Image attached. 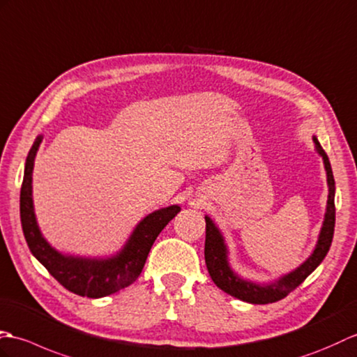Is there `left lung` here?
Returning a JSON list of instances; mask_svg holds the SVG:
<instances>
[{
    "mask_svg": "<svg viewBox=\"0 0 357 357\" xmlns=\"http://www.w3.org/2000/svg\"><path fill=\"white\" fill-rule=\"evenodd\" d=\"M314 149L322 157L324 168L327 174V186H328V199L326 215L321 226L318 235V241L314 244L312 250L303 264H299L291 272L281 275L280 278L268 282H257L248 278H243L236 273L229 263V248L225 240L223 232L220 227L213 223V220L209 215H204L206 220V243H204V259L206 267L211 275L212 281L215 286L226 291L236 299L244 301L249 304H271L276 303L282 298H286L291 290H295L301 282H303L308 275H310L316 267H318L322 259L326 258L328 249L331 245L335 234V177L331 171V165L328 157L324 151L319 140L313 136Z\"/></svg>",
    "mask_w": 357,
    "mask_h": 357,
    "instance_id": "1",
    "label": "left lung"
}]
</instances>
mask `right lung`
Instances as JSON below:
<instances>
[{"label":"right lung","mask_w":357,"mask_h":357,"mask_svg":"<svg viewBox=\"0 0 357 357\" xmlns=\"http://www.w3.org/2000/svg\"><path fill=\"white\" fill-rule=\"evenodd\" d=\"M43 134L35 139L24 168L20 197V213L22 232L29 249L49 273L67 290L86 298H104L128 287L139 278L148 253L163 227L181 211L178 204L160 208L142 218L132 229L121 250L112 257L91 258L68 255L56 250L45 240L39 229L33 206V166L35 157L43 142Z\"/></svg>","instance_id":"obj_1"}]
</instances>
